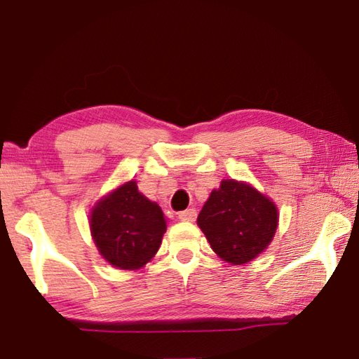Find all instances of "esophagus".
<instances>
[{
	"instance_id": "34e87169",
	"label": "esophagus",
	"mask_w": 359,
	"mask_h": 359,
	"mask_svg": "<svg viewBox=\"0 0 359 359\" xmlns=\"http://www.w3.org/2000/svg\"><path fill=\"white\" fill-rule=\"evenodd\" d=\"M179 218L182 222H193L196 218V210L194 209H187L179 212Z\"/></svg>"
}]
</instances>
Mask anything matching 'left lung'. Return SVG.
Masks as SVG:
<instances>
[{
    "mask_svg": "<svg viewBox=\"0 0 359 359\" xmlns=\"http://www.w3.org/2000/svg\"><path fill=\"white\" fill-rule=\"evenodd\" d=\"M277 222L276 205L253 187L236 180H223L198 215L214 252L233 264L257 258L271 244Z\"/></svg>",
    "mask_w": 359,
    "mask_h": 359,
    "instance_id": "8db88e82",
    "label": "left lung"
}]
</instances>
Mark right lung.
Masks as SVG:
<instances>
[{"label": "right lung", "mask_w": 359, "mask_h": 359, "mask_svg": "<svg viewBox=\"0 0 359 359\" xmlns=\"http://www.w3.org/2000/svg\"><path fill=\"white\" fill-rule=\"evenodd\" d=\"M90 229L102 258L120 269H137L160 248L166 218L131 180L96 204Z\"/></svg>", "instance_id": "right-lung-1"}]
</instances>
